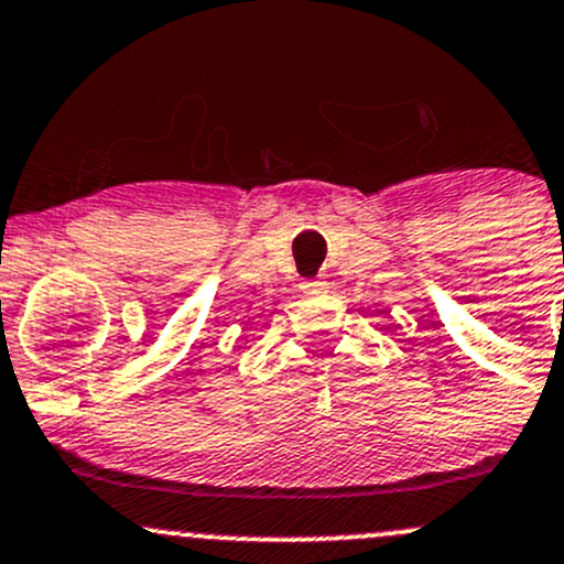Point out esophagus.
<instances>
[{
  "mask_svg": "<svg viewBox=\"0 0 564 564\" xmlns=\"http://www.w3.org/2000/svg\"><path fill=\"white\" fill-rule=\"evenodd\" d=\"M302 292L305 294H318L327 289V281H322V278H313V281H302Z\"/></svg>",
  "mask_w": 564,
  "mask_h": 564,
  "instance_id": "esophagus-1",
  "label": "esophagus"
}]
</instances>
